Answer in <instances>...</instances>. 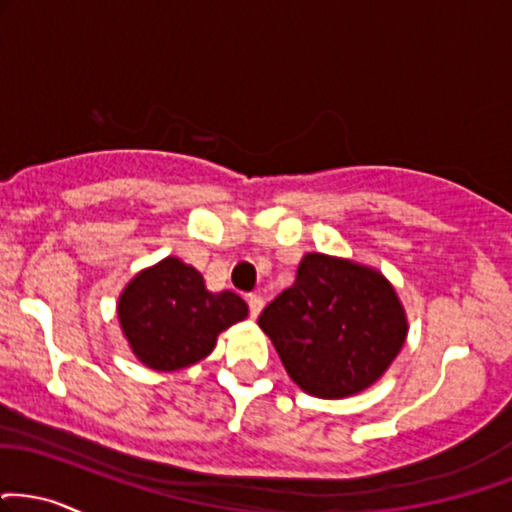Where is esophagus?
<instances>
[{"label":"esophagus","mask_w":512,"mask_h":512,"mask_svg":"<svg viewBox=\"0 0 512 512\" xmlns=\"http://www.w3.org/2000/svg\"><path fill=\"white\" fill-rule=\"evenodd\" d=\"M248 307H250V317H257L262 312V307H264V300H262V295H257V293H250L248 295Z\"/></svg>","instance_id":"esophagus-1"}]
</instances>
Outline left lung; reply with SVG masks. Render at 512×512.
I'll return each instance as SVG.
<instances>
[{
	"instance_id": "obj_1",
	"label": "left lung",
	"mask_w": 512,
	"mask_h": 512,
	"mask_svg": "<svg viewBox=\"0 0 512 512\" xmlns=\"http://www.w3.org/2000/svg\"><path fill=\"white\" fill-rule=\"evenodd\" d=\"M288 377L319 398H346L389 369L408 334L403 305L379 272L310 252L291 288L257 319Z\"/></svg>"
}]
</instances>
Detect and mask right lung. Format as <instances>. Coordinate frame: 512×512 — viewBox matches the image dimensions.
<instances>
[{
	"mask_svg": "<svg viewBox=\"0 0 512 512\" xmlns=\"http://www.w3.org/2000/svg\"><path fill=\"white\" fill-rule=\"evenodd\" d=\"M245 317L240 295L209 293L202 274L176 257L140 272L119 298V322L133 353L159 372L207 357L221 331Z\"/></svg>",
	"mask_w": 512,
	"mask_h": 512,
	"instance_id": "right-lung-1",
	"label": "right lung"
}]
</instances>
